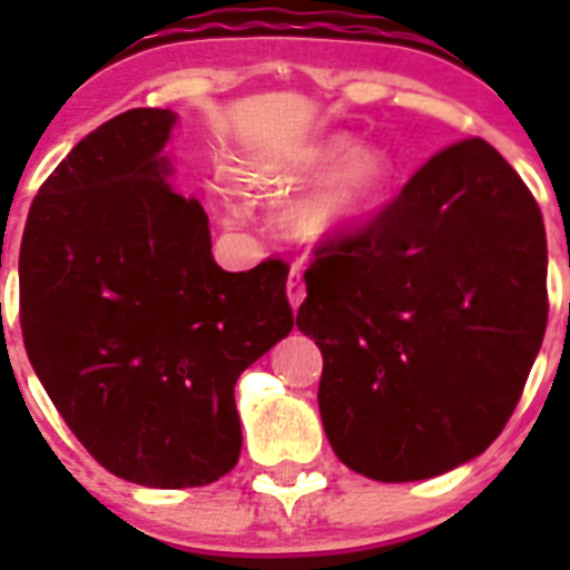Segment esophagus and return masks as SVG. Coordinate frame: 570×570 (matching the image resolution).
I'll list each match as a JSON object with an SVG mask.
<instances>
[{"instance_id":"obj_1","label":"esophagus","mask_w":570,"mask_h":570,"mask_svg":"<svg viewBox=\"0 0 570 570\" xmlns=\"http://www.w3.org/2000/svg\"><path fill=\"white\" fill-rule=\"evenodd\" d=\"M302 299H305V282H302V274L299 271H291L288 274V302H291V308H299Z\"/></svg>"}]
</instances>
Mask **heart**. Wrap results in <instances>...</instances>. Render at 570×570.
I'll return each instance as SVG.
<instances>
[{
    "mask_svg": "<svg viewBox=\"0 0 570 570\" xmlns=\"http://www.w3.org/2000/svg\"><path fill=\"white\" fill-rule=\"evenodd\" d=\"M234 179L239 188L265 194H285L316 179L282 208V230L299 245H328L380 208L394 183V156L376 142L351 145L345 134H325L242 156Z\"/></svg>",
    "mask_w": 570,
    "mask_h": 570,
    "instance_id": "1",
    "label": "heart"
}]
</instances>
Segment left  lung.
Here are the masks:
<instances>
[{
	"label": "left lung",
	"instance_id": "8db88e82",
	"mask_svg": "<svg viewBox=\"0 0 570 570\" xmlns=\"http://www.w3.org/2000/svg\"><path fill=\"white\" fill-rule=\"evenodd\" d=\"M546 225L485 139L422 165L362 234L320 250L296 328L351 471L431 480L480 456L520 402L548 322Z\"/></svg>",
	"mask_w": 570,
	"mask_h": 570
}]
</instances>
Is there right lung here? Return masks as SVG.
Returning <instances> with one entry per match:
<instances>
[{
  "label": "right lung",
  "mask_w": 570,
  "mask_h": 570,
  "mask_svg": "<svg viewBox=\"0 0 570 570\" xmlns=\"http://www.w3.org/2000/svg\"><path fill=\"white\" fill-rule=\"evenodd\" d=\"M179 114L134 108L65 156L19 250L28 360L88 454L145 488H196L242 451L234 385L291 334L276 259L228 274L170 185Z\"/></svg>",
  "instance_id": "add662e5"
}]
</instances>
